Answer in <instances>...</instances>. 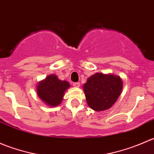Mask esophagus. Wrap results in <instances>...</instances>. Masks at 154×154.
<instances>
[{
  "mask_svg": "<svg viewBox=\"0 0 154 154\" xmlns=\"http://www.w3.org/2000/svg\"><path fill=\"white\" fill-rule=\"evenodd\" d=\"M80 83H79V82L73 83V86H74V87H77V88H78V87H80Z\"/></svg>",
  "mask_w": 154,
  "mask_h": 154,
  "instance_id": "1",
  "label": "esophagus"
}]
</instances>
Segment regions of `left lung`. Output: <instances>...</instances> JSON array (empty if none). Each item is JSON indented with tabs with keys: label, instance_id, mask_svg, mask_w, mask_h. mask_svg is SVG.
<instances>
[{
	"label": "left lung",
	"instance_id": "8db88e82",
	"mask_svg": "<svg viewBox=\"0 0 154 154\" xmlns=\"http://www.w3.org/2000/svg\"><path fill=\"white\" fill-rule=\"evenodd\" d=\"M88 106L97 112L111 108L123 89V81L118 75L96 73L83 86Z\"/></svg>",
	"mask_w": 154,
	"mask_h": 154
}]
</instances>
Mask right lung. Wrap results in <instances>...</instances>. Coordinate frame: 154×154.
Returning <instances> with one entry per match:
<instances>
[{"instance_id": "right-lung-1", "label": "right lung", "mask_w": 154, "mask_h": 154, "mask_svg": "<svg viewBox=\"0 0 154 154\" xmlns=\"http://www.w3.org/2000/svg\"><path fill=\"white\" fill-rule=\"evenodd\" d=\"M70 86L66 80H61L55 74H51L41 80L36 86V93L48 106H57L63 101L65 92Z\"/></svg>"}]
</instances>
